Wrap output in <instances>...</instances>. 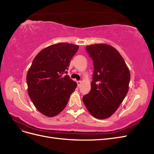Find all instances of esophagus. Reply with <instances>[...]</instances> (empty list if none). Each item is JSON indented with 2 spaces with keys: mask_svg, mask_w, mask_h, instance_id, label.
<instances>
[{
  "mask_svg": "<svg viewBox=\"0 0 154 154\" xmlns=\"http://www.w3.org/2000/svg\"><path fill=\"white\" fill-rule=\"evenodd\" d=\"M77 87L79 88V87L81 86V81H77Z\"/></svg>",
  "mask_w": 154,
  "mask_h": 154,
  "instance_id": "esophagus-1",
  "label": "esophagus"
}]
</instances>
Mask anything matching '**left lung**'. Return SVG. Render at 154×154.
<instances>
[{
  "instance_id": "8db88e82",
  "label": "left lung",
  "mask_w": 154,
  "mask_h": 154,
  "mask_svg": "<svg viewBox=\"0 0 154 154\" xmlns=\"http://www.w3.org/2000/svg\"><path fill=\"white\" fill-rule=\"evenodd\" d=\"M86 50L94 71L91 90L82 100L93 116L105 119L115 112L127 95L130 72L120 53L109 45H91Z\"/></svg>"
}]
</instances>
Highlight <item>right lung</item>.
<instances>
[{
    "label": "right lung",
    "mask_w": 154,
    "mask_h": 154,
    "mask_svg": "<svg viewBox=\"0 0 154 154\" xmlns=\"http://www.w3.org/2000/svg\"><path fill=\"white\" fill-rule=\"evenodd\" d=\"M79 47L68 43L52 45L39 52L27 74L29 96L43 115L55 116L66 107L77 83L66 74Z\"/></svg>",
    "instance_id": "right-lung-1"
}]
</instances>
